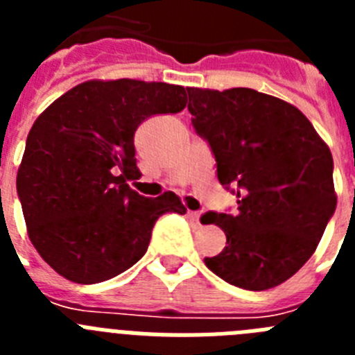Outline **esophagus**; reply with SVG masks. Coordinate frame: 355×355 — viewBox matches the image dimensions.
<instances>
[{"mask_svg":"<svg viewBox=\"0 0 355 355\" xmlns=\"http://www.w3.org/2000/svg\"><path fill=\"white\" fill-rule=\"evenodd\" d=\"M188 216H190V222H192L193 227H200V220H199L200 213L199 211H190V209H188Z\"/></svg>","mask_w":355,"mask_h":355,"instance_id":"1","label":"esophagus"}]
</instances>
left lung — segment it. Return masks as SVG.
Wrapping results in <instances>:
<instances>
[{
  "label": "left lung",
  "mask_w": 355,
  "mask_h": 355,
  "mask_svg": "<svg viewBox=\"0 0 355 355\" xmlns=\"http://www.w3.org/2000/svg\"><path fill=\"white\" fill-rule=\"evenodd\" d=\"M187 90L218 181L238 199L233 215L200 218L227 238L206 266L243 290L279 286L311 258L336 209L331 149L306 115L279 97L243 87Z\"/></svg>",
  "instance_id": "obj_1"
}]
</instances>
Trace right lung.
<instances>
[{"label":"right lung","mask_w":355,"mask_h":355,"mask_svg":"<svg viewBox=\"0 0 355 355\" xmlns=\"http://www.w3.org/2000/svg\"><path fill=\"white\" fill-rule=\"evenodd\" d=\"M187 106L181 85L89 80L53 101L33 122L17 171L30 241L56 274L96 284L122 274L149 247L163 213L184 215L175 193L144 197L135 131L147 117Z\"/></svg>","instance_id":"right-lung-1"}]
</instances>
